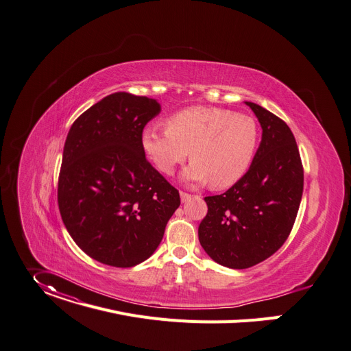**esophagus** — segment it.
Returning <instances> with one entry per match:
<instances>
[{
  "label": "esophagus",
  "mask_w": 351,
  "mask_h": 351,
  "mask_svg": "<svg viewBox=\"0 0 351 351\" xmlns=\"http://www.w3.org/2000/svg\"><path fill=\"white\" fill-rule=\"evenodd\" d=\"M190 199H192V196H190L189 193H184V192H180V200H182V203H186V202H189Z\"/></svg>",
  "instance_id": "34e87169"
}]
</instances>
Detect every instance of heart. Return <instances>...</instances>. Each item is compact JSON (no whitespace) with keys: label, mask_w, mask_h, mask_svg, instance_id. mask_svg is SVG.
I'll list each match as a JSON object with an SVG mask.
<instances>
[{"label":"heart","mask_w":351,"mask_h":351,"mask_svg":"<svg viewBox=\"0 0 351 351\" xmlns=\"http://www.w3.org/2000/svg\"><path fill=\"white\" fill-rule=\"evenodd\" d=\"M165 130L145 127L140 136L144 155L164 175H172L189 156L182 172L189 184H235L249 169L259 143L258 124L250 116L221 108L190 106L171 114Z\"/></svg>","instance_id":"heart-1"}]
</instances>
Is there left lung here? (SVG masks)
I'll return each mask as SVG.
<instances>
[{
	"instance_id": "obj_1",
	"label": "left lung",
	"mask_w": 351,
	"mask_h": 351,
	"mask_svg": "<svg viewBox=\"0 0 351 351\" xmlns=\"http://www.w3.org/2000/svg\"><path fill=\"white\" fill-rule=\"evenodd\" d=\"M262 127V141L247 172L226 193L204 197L208 211L199 241L221 266L247 269L281 247L300 208L304 169L287 125L265 108L245 102Z\"/></svg>"
}]
</instances>
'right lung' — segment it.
Here are the masks:
<instances>
[{
	"mask_svg": "<svg viewBox=\"0 0 351 351\" xmlns=\"http://www.w3.org/2000/svg\"><path fill=\"white\" fill-rule=\"evenodd\" d=\"M156 99L116 92L71 125L58 178V208L74 242L92 259L114 267L147 261L180 206L178 190L141 149Z\"/></svg>",
	"mask_w": 351,
	"mask_h": 351,
	"instance_id": "obj_1",
	"label": "right lung"
}]
</instances>
